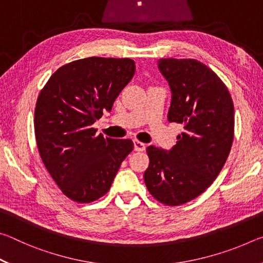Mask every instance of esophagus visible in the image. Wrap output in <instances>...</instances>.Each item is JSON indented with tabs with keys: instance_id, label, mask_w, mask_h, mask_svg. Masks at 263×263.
Masks as SVG:
<instances>
[{
	"instance_id": "esophagus-1",
	"label": "esophagus",
	"mask_w": 263,
	"mask_h": 263,
	"mask_svg": "<svg viewBox=\"0 0 263 263\" xmlns=\"http://www.w3.org/2000/svg\"><path fill=\"white\" fill-rule=\"evenodd\" d=\"M133 144H135V151H137V152H144L145 148H146V145L141 141L135 140V141H133Z\"/></svg>"
}]
</instances>
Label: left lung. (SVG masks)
Masks as SVG:
<instances>
[{
	"label": "left lung",
	"instance_id": "1",
	"mask_svg": "<svg viewBox=\"0 0 263 263\" xmlns=\"http://www.w3.org/2000/svg\"><path fill=\"white\" fill-rule=\"evenodd\" d=\"M158 67L172 90L168 121L184 131L172 149L146 148L144 180L157 201L176 206L204 193L220 173L232 147L234 106L228 87L201 61L167 58Z\"/></svg>",
	"mask_w": 263,
	"mask_h": 263
}]
</instances>
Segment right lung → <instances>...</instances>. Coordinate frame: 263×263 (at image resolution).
<instances>
[{"label":"right lung","instance_id":"add662e5","mask_svg":"<svg viewBox=\"0 0 263 263\" xmlns=\"http://www.w3.org/2000/svg\"><path fill=\"white\" fill-rule=\"evenodd\" d=\"M135 72V61L128 58H84L57 69L38 96L34 135L39 154L74 202L90 203L108 193L132 152V140L97 136L92 124L111 111Z\"/></svg>","mask_w":263,"mask_h":263}]
</instances>
